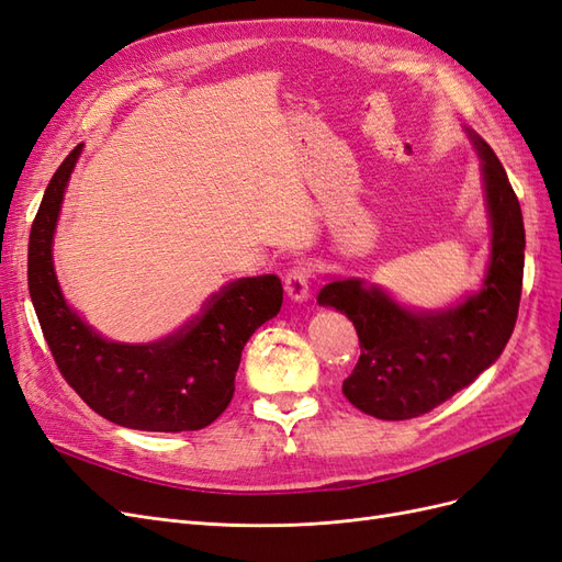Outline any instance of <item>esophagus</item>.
Segmentation results:
<instances>
[{"instance_id":"obj_1","label":"esophagus","mask_w":562,"mask_h":562,"mask_svg":"<svg viewBox=\"0 0 562 562\" xmlns=\"http://www.w3.org/2000/svg\"><path fill=\"white\" fill-rule=\"evenodd\" d=\"M285 293L291 295V300L302 302L310 297V288H312V267L310 265H297L291 271H288L285 279Z\"/></svg>"}]
</instances>
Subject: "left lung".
Instances as JSON below:
<instances>
[{"instance_id":"left-lung-1","label":"left lung","mask_w":562,"mask_h":562,"mask_svg":"<svg viewBox=\"0 0 562 562\" xmlns=\"http://www.w3.org/2000/svg\"><path fill=\"white\" fill-rule=\"evenodd\" d=\"M469 135L481 157L492 225L481 291L440 312L407 310L361 279H335L318 293V304L347 314L359 333L361 356L342 394L378 419L434 411L499 359L516 326L525 265L520 203L492 147Z\"/></svg>"}]
</instances>
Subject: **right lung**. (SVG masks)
I'll list each match as a JSON object with an SVG mask.
<instances>
[{"label":"right lung","instance_id":"obj_1","mask_svg":"<svg viewBox=\"0 0 562 562\" xmlns=\"http://www.w3.org/2000/svg\"><path fill=\"white\" fill-rule=\"evenodd\" d=\"M77 145L50 178L27 246V285L46 345L65 382L100 417L140 431H196L225 413L250 335L274 318L283 285L274 274L220 288L182 328L157 342L124 345L95 333L65 302L54 269V232Z\"/></svg>","mask_w":562,"mask_h":562}]
</instances>
